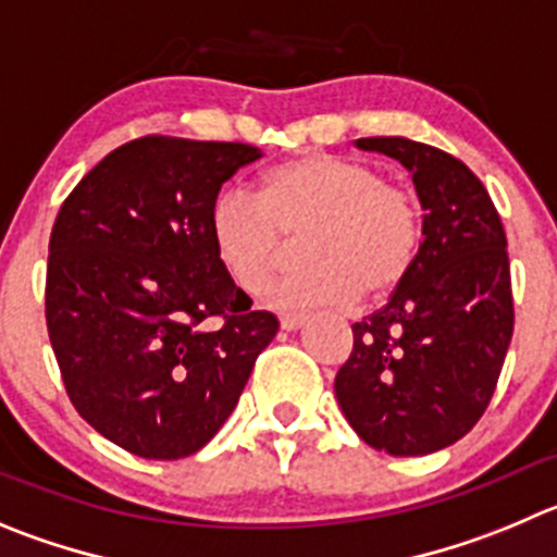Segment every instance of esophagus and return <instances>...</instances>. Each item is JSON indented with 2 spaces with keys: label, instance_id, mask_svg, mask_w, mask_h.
Returning <instances> with one entry per match:
<instances>
[{
  "label": "esophagus",
  "instance_id": "esophagus-1",
  "mask_svg": "<svg viewBox=\"0 0 557 557\" xmlns=\"http://www.w3.org/2000/svg\"><path fill=\"white\" fill-rule=\"evenodd\" d=\"M305 321H308V315L290 313V315H283V319H280V326H283L285 332H296V330H302Z\"/></svg>",
  "mask_w": 557,
  "mask_h": 557
}]
</instances>
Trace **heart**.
I'll return each instance as SVG.
<instances>
[{"label": "heart", "instance_id": "obj_1", "mask_svg": "<svg viewBox=\"0 0 557 557\" xmlns=\"http://www.w3.org/2000/svg\"><path fill=\"white\" fill-rule=\"evenodd\" d=\"M308 236V263L272 285L269 305L308 310L389 294L414 263L420 208L366 161L305 153L269 170L258 197L227 189L211 202L208 238L233 283L258 294L285 258V238Z\"/></svg>", "mask_w": 557, "mask_h": 557}]
</instances>
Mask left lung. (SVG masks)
Instances as JSON below:
<instances>
[{
    "label": "left lung",
    "instance_id": "left-lung-1",
    "mask_svg": "<svg viewBox=\"0 0 557 557\" xmlns=\"http://www.w3.org/2000/svg\"><path fill=\"white\" fill-rule=\"evenodd\" d=\"M401 161L423 208V242L389 302L355 324L335 376L351 429L389 456L459 443L495 393L513 332L506 231L467 164L407 137H362Z\"/></svg>",
    "mask_w": 557,
    "mask_h": 557
}]
</instances>
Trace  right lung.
Returning <instances> with one entry per match:
<instances>
[{"instance_id": "right-lung-1", "label": "right lung", "mask_w": 557, "mask_h": 557, "mask_svg": "<svg viewBox=\"0 0 557 557\" xmlns=\"http://www.w3.org/2000/svg\"><path fill=\"white\" fill-rule=\"evenodd\" d=\"M261 156L242 143L134 139L103 156L57 214L51 349L76 412L128 454H197L277 335V319L249 310L208 238L222 184Z\"/></svg>"}]
</instances>
